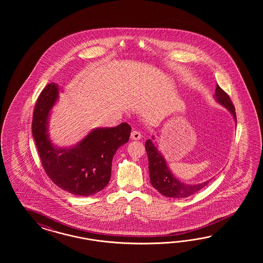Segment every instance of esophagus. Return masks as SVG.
I'll list each match as a JSON object with an SVG mask.
<instances>
[{
  "label": "esophagus",
  "mask_w": 263,
  "mask_h": 263,
  "mask_svg": "<svg viewBox=\"0 0 263 263\" xmlns=\"http://www.w3.org/2000/svg\"><path fill=\"white\" fill-rule=\"evenodd\" d=\"M130 138H131V140L138 141V140H141V139H142V135H141V133H140L139 131L134 130V131H132V132H131V136H130Z\"/></svg>",
  "instance_id": "obj_1"
}]
</instances>
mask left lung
I'll use <instances>...</instances> for the list:
<instances>
[{
    "instance_id": "1",
    "label": "left lung",
    "mask_w": 263,
    "mask_h": 263,
    "mask_svg": "<svg viewBox=\"0 0 263 263\" xmlns=\"http://www.w3.org/2000/svg\"><path fill=\"white\" fill-rule=\"evenodd\" d=\"M215 98L217 102H219L231 111L236 122L235 108L231 102L229 95L223 91L219 87V85L216 86ZM145 151L148 157V170L152 185L165 197L175 199L187 198L201 190L210 182V180L199 184H186L181 182L172 174V172L167 167L164 157L158 152L156 145L152 143V140H147L145 142Z\"/></svg>"
}]
</instances>
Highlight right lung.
Wrapping results in <instances>:
<instances>
[{
    "instance_id": "add662e5",
    "label": "right lung",
    "mask_w": 263,
    "mask_h": 263,
    "mask_svg": "<svg viewBox=\"0 0 263 263\" xmlns=\"http://www.w3.org/2000/svg\"><path fill=\"white\" fill-rule=\"evenodd\" d=\"M59 97L55 83L41 91L33 110L32 137L45 173L58 187L87 197L101 191L111 178V161L118 148L129 141L131 126L97 128L70 148H58L48 134V118Z\"/></svg>"
}]
</instances>
